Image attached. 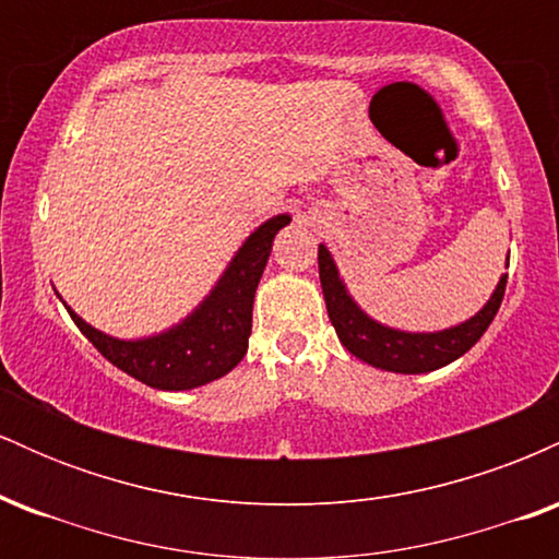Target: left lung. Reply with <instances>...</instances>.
<instances>
[{
    "label": "left lung",
    "instance_id": "obj_1",
    "mask_svg": "<svg viewBox=\"0 0 559 559\" xmlns=\"http://www.w3.org/2000/svg\"><path fill=\"white\" fill-rule=\"evenodd\" d=\"M507 265H510V258H507ZM318 267L325 307H329V318L333 329H336L338 342L352 355L373 365V368L407 376L428 373V370L444 368V365L463 357L491 325L499 305H502L507 286V275H502L484 310L465 320V323L454 325V329L436 333H407L389 329V325L376 323L373 318L365 316L357 301L346 294V286L338 278L336 262H333L331 252L323 243L318 247Z\"/></svg>",
    "mask_w": 559,
    "mask_h": 559
}]
</instances>
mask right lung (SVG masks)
I'll list each match as a JSON object with an SVG mask.
<instances>
[{
	"label": "right lung",
	"instance_id": "1",
	"mask_svg": "<svg viewBox=\"0 0 559 559\" xmlns=\"http://www.w3.org/2000/svg\"><path fill=\"white\" fill-rule=\"evenodd\" d=\"M288 223V215H275L262 223L230 260L210 297L183 323L159 336L120 342L92 329L66 305L70 318L102 357L146 386L163 391L204 386L234 370L247 355L254 292L271 258L275 234Z\"/></svg>",
	"mask_w": 559,
	"mask_h": 559
}]
</instances>
